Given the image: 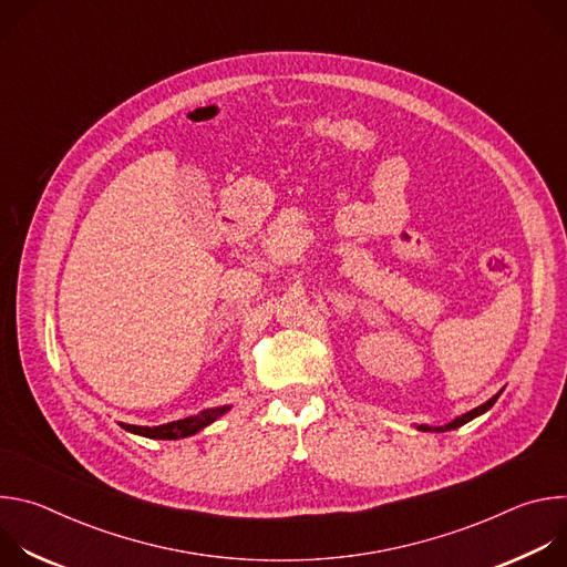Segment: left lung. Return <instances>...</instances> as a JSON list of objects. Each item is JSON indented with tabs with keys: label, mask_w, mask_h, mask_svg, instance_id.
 <instances>
[{
	"label": "left lung",
	"mask_w": 567,
	"mask_h": 567,
	"mask_svg": "<svg viewBox=\"0 0 567 567\" xmlns=\"http://www.w3.org/2000/svg\"><path fill=\"white\" fill-rule=\"evenodd\" d=\"M501 396V392L498 394H494L487 403H482V406H477V409H473V411H468L466 415H462V417H457V420H453L451 424H446V426H420V431H437V433H444V431H453V429H460L462 424H466V422H471L473 417H477V415H482V413H487L494 403H496V399Z\"/></svg>",
	"instance_id": "8db88e82"
}]
</instances>
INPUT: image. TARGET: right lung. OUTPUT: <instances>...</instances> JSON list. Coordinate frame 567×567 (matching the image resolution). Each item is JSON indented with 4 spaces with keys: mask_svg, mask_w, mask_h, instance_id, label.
<instances>
[{
    "mask_svg": "<svg viewBox=\"0 0 567 567\" xmlns=\"http://www.w3.org/2000/svg\"><path fill=\"white\" fill-rule=\"evenodd\" d=\"M228 406L224 409H210L204 411L199 417H188V420H179V422H171V424H161V426H132L127 424L125 431L143 435V437H152V440H179V437H188L195 435L197 431H202L204 426H208L210 422H215L221 413H226Z\"/></svg>",
    "mask_w": 567,
    "mask_h": 567,
    "instance_id": "1",
    "label": "right lung"
}]
</instances>
